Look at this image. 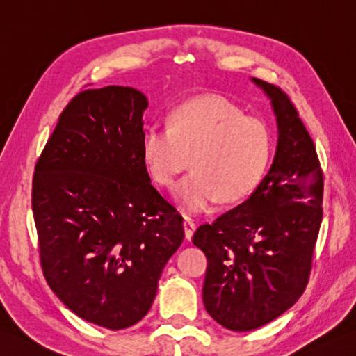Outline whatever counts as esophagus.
Masks as SVG:
<instances>
[{
	"instance_id": "esophagus-1",
	"label": "esophagus",
	"mask_w": 356,
	"mask_h": 356,
	"mask_svg": "<svg viewBox=\"0 0 356 356\" xmlns=\"http://www.w3.org/2000/svg\"><path fill=\"white\" fill-rule=\"evenodd\" d=\"M194 229H196V225H194V222L190 218H185L184 219V232H185V238L190 241L194 234Z\"/></svg>"
}]
</instances>
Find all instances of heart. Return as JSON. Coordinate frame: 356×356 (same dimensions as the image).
<instances>
[{
    "label": "heart",
    "mask_w": 356,
    "mask_h": 356,
    "mask_svg": "<svg viewBox=\"0 0 356 356\" xmlns=\"http://www.w3.org/2000/svg\"><path fill=\"white\" fill-rule=\"evenodd\" d=\"M142 152L163 186L172 185L191 162L194 171L174 196L185 210L197 213L218 199L239 202L259 186L273 154V136L261 118L245 115L222 97L205 95L174 109L170 127H146Z\"/></svg>",
    "instance_id": "1"
}]
</instances>
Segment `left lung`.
Masks as SVG:
<instances>
[{
	"mask_svg": "<svg viewBox=\"0 0 356 356\" xmlns=\"http://www.w3.org/2000/svg\"><path fill=\"white\" fill-rule=\"evenodd\" d=\"M252 81L276 117L273 163L252 196L193 236L208 259L205 309L233 332L259 329L298 301L309 282L323 219L315 143L287 94L259 79Z\"/></svg>",
	"mask_w": 356,
	"mask_h": 356,
	"instance_id": "obj_1",
	"label": "left lung"
}]
</instances>
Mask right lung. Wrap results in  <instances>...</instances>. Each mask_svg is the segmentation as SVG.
Wrapping results in <instances>:
<instances>
[{"mask_svg": "<svg viewBox=\"0 0 356 356\" xmlns=\"http://www.w3.org/2000/svg\"><path fill=\"white\" fill-rule=\"evenodd\" d=\"M146 97L129 86L76 94L35 166L32 210L49 287L109 330L137 324L184 241L182 216L151 184Z\"/></svg>", "mask_w": 356, "mask_h": 356, "instance_id": "obj_1", "label": "right lung"}]
</instances>
